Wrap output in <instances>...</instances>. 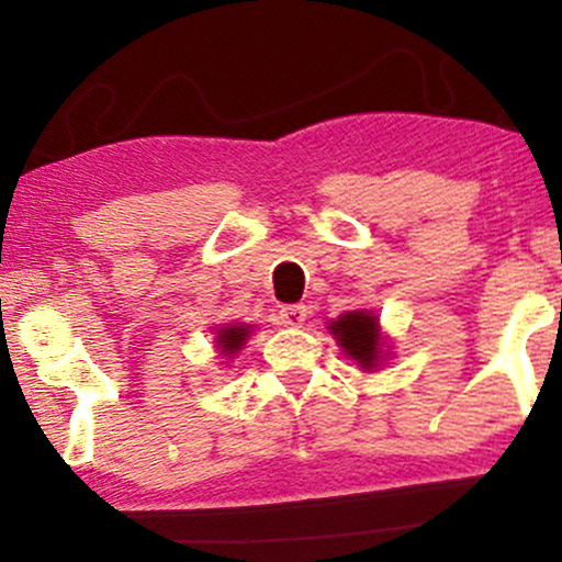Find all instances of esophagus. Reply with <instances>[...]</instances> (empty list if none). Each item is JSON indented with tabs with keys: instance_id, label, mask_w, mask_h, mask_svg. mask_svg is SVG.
Masks as SVG:
<instances>
[{
	"instance_id": "1",
	"label": "esophagus",
	"mask_w": 562,
	"mask_h": 562,
	"mask_svg": "<svg viewBox=\"0 0 562 562\" xmlns=\"http://www.w3.org/2000/svg\"><path fill=\"white\" fill-rule=\"evenodd\" d=\"M280 322L285 327H301L303 322H306V306H303V303H290V306H282Z\"/></svg>"
}]
</instances>
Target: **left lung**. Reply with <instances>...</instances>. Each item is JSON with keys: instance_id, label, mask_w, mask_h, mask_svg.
I'll return each instance as SVG.
<instances>
[{"instance_id": "8db88e82", "label": "left lung", "mask_w": 562, "mask_h": 562, "mask_svg": "<svg viewBox=\"0 0 562 562\" xmlns=\"http://www.w3.org/2000/svg\"><path fill=\"white\" fill-rule=\"evenodd\" d=\"M333 338L344 348L346 357H351L362 370H378L389 353H383V338H380L378 317L372 312H346L330 322Z\"/></svg>"}]
</instances>
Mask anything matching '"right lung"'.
I'll return each instance as SVG.
<instances>
[{"label": "right lung", "mask_w": 562, "mask_h": 562, "mask_svg": "<svg viewBox=\"0 0 562 562\" xmlns=\"http://www.w3.org/2000/svg\"><path fill=\"white\" fill-rule=\"evenodd\" d=\"M250 333H254V327L240 325V322H237V325L218 327L216 340H214L218 353H222V357H227V359H235V353L245 346V340H248Z\"/></svg>", "instance_id": "1"}]
</instances>
